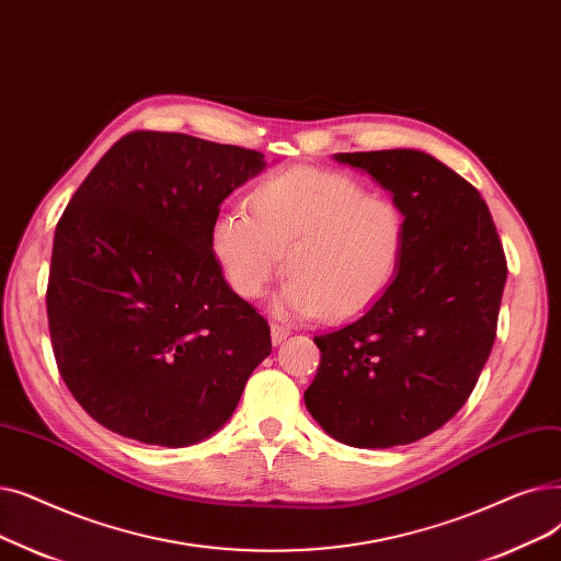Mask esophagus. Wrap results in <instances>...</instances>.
Returning a JSON list of instances; mask_svg holds the SVG:
<instances>
[{"label":"esophagus","mask_w":561,"mask_h":561,"mask_svg":"<svg viewBox=\"0 0 561 561\" xmlns=\"http://www.w3.org/2000/svg\"><path fill=\"white\" fill-rule=\"evenodd\" d=\"M289 335V329L287 327H280V324H272V342L278 346L280 342H285Z\"/></svg>","instance_id":"1"}]
</instances>
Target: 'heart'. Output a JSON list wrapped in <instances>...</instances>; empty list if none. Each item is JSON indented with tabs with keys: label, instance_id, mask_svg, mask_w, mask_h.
<instances>
[{
	"label": "heart",
	"instance_id": "heart-1",
	"mask_svg": "<svg viewBox=\"0 0 561 561\" xmlns=\"http://www.w3.org/2000/svg\"><path fill=\"white\" fill-rule=\"evenodd\" d=\"M251 215L224 209L209 244L228 285L247 301L289 274L276 312L350 319L365 312L402 266L409 224L390 196L369 194L354 175L297 167L262 178ZM286 260H282V255Z\"/></svg>",
	"mask_w": 561,
	"mask_h": 561
}]
</instances>
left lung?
I'll return each instance as SVG.
<instances>
[{
    "label": "left lung",
    "instance_id": "8db88e82",
    "mask_svg": "<svg viewBox=\"0 0 561 561\" xmlns=\"http://www.w3.org/2000/svg\"><path fill=\"white\" fill-rule=\"evenodd\" d=\"M404 209L394 280L352 324L317 335L306 409L335 440L409 445L457 415L493 350L506 260L474 186L413 148L337 152Z\"/></svg>",
    "mask_w": 561,
    "mask_h": 561
}]
</instances>
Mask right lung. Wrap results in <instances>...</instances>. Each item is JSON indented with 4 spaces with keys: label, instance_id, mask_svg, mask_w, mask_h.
<instances>
[{
    "label": "right lung",
    "instance_id": "right-lung-1",
    "mask_svg": "<svg viewBox=\"0 0 561 561\" xmlns=\"http://www.w3.org/2000/svg\"><path fill=\"white\" fill-rule=\"evenodd\" d=\"M264 167L255 150L135 131L70 198L51 247L49 337L68 390L106 430L196 445L272 354L264 317L209 244L221 203Z\"/></svg>",
    "mask_w": 561,
    "mask_h": 561
}]
</instances>
